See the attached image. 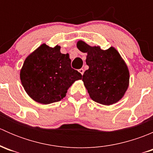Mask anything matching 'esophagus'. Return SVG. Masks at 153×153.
Returning <instances> with one entry per match:
<instances>
[{"label":"esophagus","mask_w":153,"mask_h":153,"mask_svg":"<svg viewBox=\"0 0 153 153\" xmlns=\"http://www.w3.org/2000/svg\"><path fill=\"white\" fill-rule=\"evenodd\" d=\"M78 72H80V73L81 74V75H84V69H80L79 70H78Z\"/></svg>","instance_id":"obj_1"}]
</instances>
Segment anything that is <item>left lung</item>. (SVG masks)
I'll return each instance as SVG.
<instances>
[{
    "label": "left lung",
    "instance_id": "left-lung-1",
    "mask_svg": "<svg viewBox=\"0 0 153 153\" xmlns=\"http://www.w3.org/2000/svg\"><path fill=\"white\" fill-rule=\"evenodd\" d=\"M77 47L87 53L89 69L84 72L82 81L90 98L104 105L119 101L128 88L129 73L118 51L113 47L106 50L92 47L82 41L77 43Z\"/></svg>",
    "mask_w": 153,
    "mask_h": 153
}]
</instances>
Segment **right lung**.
Returning <instances> with one entry per match:
<instances>
[{"label":"right lung","instance_id":"1","mask_svg":"<svg viewBox=\"0 0 153 153\" xmlns=\"http://www.w3.org/2000/svg\"><path fill=\"white\" fill-rule=\"evenodd\" d=\"M61 47L42 44L25 60L21 81L29 96L41 104L58 102L66 96L68 88L82 75L71 67L68 54Z\"/></svg>","mask_w":153,"mask_h":153}]
</instances>
